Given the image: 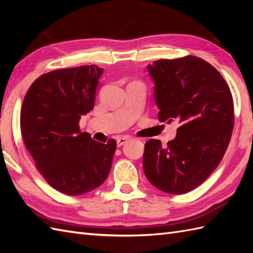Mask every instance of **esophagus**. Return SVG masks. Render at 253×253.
Masks as SVG:
<instances>
[{
    "label": "esophagus",
    "mask_w": 253,
    "mask_h": 253,
    "mask_svg": "<svg viewBox=\"0 0 253 253\" xmlns=\"http://www.w3.org/2000/svg\"><path fill=\"white\" fill-rule=\"evenodd\" d=\"M129 137H120V138H117V147H122V146H124V144L125 143H127L128 141H129Z\"/></svg>",
    "instance_id": "esophagus-1"
}]
</instances>
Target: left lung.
I'll list each match as a JSON object with an SVG mask.
<instances>
[{"instance_id": "1", "label": "left lung", "mask_w": 253, "mask_h": 253, "mask_svg": "<svg viewBox=\"0 0 253 253\" xmlns=\"http://www.w3.org/2000/svg\"><path fill=\"white\" fill-rule=\"evenodd\" d=\"M161 122L177 121L174 140L144 144L148 180L170 195L200 186L221 162L234 128L232 92L211 64L188 55L148 65Z\"/></svg>"}]
</instances>
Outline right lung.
<instances>
[{
  "mask_svg": "<svg viewBox=\"0 0 253 253\" xmlns=\"http://www.w3.org/2000/svg\"><path fill=\"white\" fill-rule=\"evenodd\" d=\"M103 68L56 69L37 78L27 91L20 129L37 169L47 184L68 196L95 189L109 176L116 141L106 144L80 132L79 121L94 106Z\"/></svg>",
  "mask_w": 253,
  "mask_h": 253,
  "instance_id": "obj_1",
  "label": "right lung"
}]
</instances>
